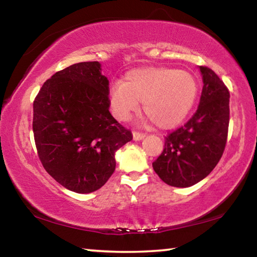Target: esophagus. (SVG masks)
I'll use <instances>...</instances> for the list:
<instances>
[{"mask_svg":"<svg viewBox=\"0 0 257 257\" xmlns=\"http://www.w3.org/2000/svg\"><path fill=\"white\" fill-rule=\"evenodd\" d=\"M133 138L134 141H142V139L145 138V134H142V133H137V132H134L133 133Z\"/></svg>","mask_w":257,"mask_h":257,"instance_id":"1","label":"esophagus"}]
</instances>
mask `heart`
Listing matches in <instances>:
<instances>
[{"label": "heart", "instance_id": "1", "mask_svg": "<svg viewBox=\"0 0 257 257\" xmlns=\"http://www.w3.org/2000/svg\"><path fill=\"white\" fill-rule=\"evenodd\" d=\"M198 84L190 72L167 67L136 68L108 90L113 115L120 121L130 118L143 104V112L159 128L180 124L196 102Z\"/></svg>", "mask_w": 257, "mask_h": 257}]
</instances>
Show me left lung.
Wrapping results in <instances>:
<instances>
[{
	"label": "left lung",
	"mask_w": 257,
	"mask_h": 257,
	"mask_svg": "<svg viewBox=\"0 0 257 257\" xmlns=\"http://www.w3.org/2000/svg\"><path fill=\"white\" fill-rule=\"evenodd\" d=\"M203 90L197 111L165 137L153 169L165 184L190 187L210 175L223 154L229 127V90L216 73L199 67Z\"/></svg>",
	"instance_id": "8db88e82"
}]
</instances>
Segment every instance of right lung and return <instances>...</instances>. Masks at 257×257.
I'll list each match as a JSON object with an SVG mask.
<instances>
[{"label": "right lung", "mask_w": 257, "mask_h": 257, "mask_svg": "<svg viewBox=\"0 0 257 257\" xmlns=\"http://www.w3.org/2000/svg\"><path fill=\"white\" fill-rule=\"evenodd\" d=\"M101 63L79 62L54 73L34 101L33 130L47 173L64 188L88 194L115 170V152L133 139L111 115Z\"/></svg>", "instance_id": "obj_1"}]
</instances>
